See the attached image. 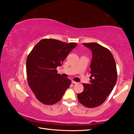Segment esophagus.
Wrapping results in <instances>:
<instances>
[{"instance_id":"34e87169","label":"esophagus","mask_w":134,"mask_h":134,"mask_svg":"<svg viewBox=\"0 0 134 134\" xmlns=\"http://www.w3.org/2000/svg\"><path fill=\"white\" fill-rule=\"evenodd\" d=\"M71 83H72V84H73V85H75V84L77 83V82H76V81H72Z\"/></svg>"}]
</instances>
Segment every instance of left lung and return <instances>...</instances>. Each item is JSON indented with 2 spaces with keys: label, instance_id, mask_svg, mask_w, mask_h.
<instances>
[{
  "label": "left lung",
  "instance_id": "1",
  "mask_svg": "<svg viewBox=\"0 0 134 134\" xmlns=\"http://www.w3.org/2000/svg\"><path fill=\"white\" fill-rule=\"evenodd\" d=\"M91 49L92 60L90 64V83H83V92L77 94L81 104L87 108H95L106 100L116 85V63L111 52L95 42L83 43Z\"/></svg>",
  "mask_w": 134,
  "mask_h": 134
}]
</instances>
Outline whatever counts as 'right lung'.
Returning <instances> with one entry per match:
<instances>
[{"label":"right lung","mask_w":134,"mask_h":134,"mask_svg":"<svg viewBox=\"0 0 134 134\" xmlns=\"http://www.w3.org/2000/svg\"><path fill=\"white\" fill-rule=\"evenodd\" d=\"M77 44L54 39H42L32 49L26 60L28 85L37 99L45 105L62 99L71 81L57 74L56 68Z\"/></svg>","instance_id":"add662e5"}]
</instances>
